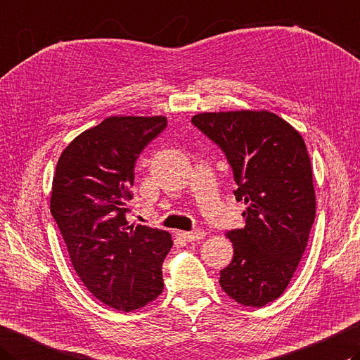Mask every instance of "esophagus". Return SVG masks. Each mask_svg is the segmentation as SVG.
Listing matches in <instances>:
<instances>
[{
    "mask_svg": "<svg viewBox=\"0 0 360 360\" xmlns=\"http://www.w3.org/2000/svg\"><path fill=\"white\" fill-rule=\"evenodd\" d=\"M181 238H184L186 242H198L201 238H204L206 232L201 229H195V231H188V232H179L178 234Z\"/></svg>",
    "mask_w": 360,
    "mask_h": 360,
    "instance_id": "esophagus-1",
    "label": "esophagus"
}]
</instances>
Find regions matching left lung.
<instances>
[{"label": "left lung", "mask_w": 360, "mask_h": 360, "mask_svg": "<svg viewBox=\"0 0 360 360\" xmlns=\"http://www.w3.org/2000/svg\"><path fill=\"white\" fill-rule=\"evenodd\" d=\"M192 123L226 156L245 228L228 231L234 246L220 285L238 304L279 298L304 252L315 220L311 159L300 132L266 110L204 112Z\"/></svg>", "instance_id": "8db88e82"}]
</instances>
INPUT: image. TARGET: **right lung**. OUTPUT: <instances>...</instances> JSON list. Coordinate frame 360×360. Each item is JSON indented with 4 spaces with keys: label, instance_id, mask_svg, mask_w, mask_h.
Instances as JSON below:
<instances>
[{
    "label": "right lung",
    "instance_id": "1",
    "mask_svg": "<svg viewBox=\"0 0 360 360\" xmlns=\"http://www.w3.org/2000/svg\"><path fill=\"white\" fill-rule=\"evenodd\" d=\"M165 128V117H109L79 134L56 167L49 206L73 269L117 311L143 307L164 290L172 236L129 224L126 214L136 160Z\"/></svg>",
    "mask_w": 360,
    "mask_h": 360
}]
</instances>
